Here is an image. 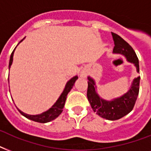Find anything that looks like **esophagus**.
Here are the masks:
<instances>
[{
  "instance_id": "34e87169",
  "label": "esophagus",
  "mask_w": 151,
  "mask_h": 151,
  "mask_svg": "<svg viewBox=\"0 0 151 151\" xmlns=\"http://www.w3.org/2000/svg\"><path fill=\"white\" fill-rule=\"evenodd\" d=\"M80 76L81 77V78H85V77L87 76V72H86L85 70H82L81 71Z\"/></svg>"
}]
</instances>
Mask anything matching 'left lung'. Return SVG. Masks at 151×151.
Instances as JSON below:
<instances>
[{
  "mask_svg": "<svg viewBox=\"0 0 151 151\" xmlns=\"http://www.w3.org/2000/svg\"><path fill=\"white\" fill-rule=\"evenodd\" d=\"M111 34L114 41L113 53L124 55L127 61L134 64L137 73H139V59L133 48L117 34L114 33ZM88 99L93 111L101 117L115 121L122 118L132 110L139 95L140 77L134 78L126 93L111 100H106L99 96L97 92L96 81L93 78L88 76Z\"/></svg>",
  "mask_w": 151,
  "mask_h": 151,
  "instance_id": "1",
  "label": "left lung"
}]
</instances>
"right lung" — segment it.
<instances>
[{"mask_svg":"<svg viewBox=\"0 0 151 151\" xmlns=\"http://www.w3.org/2000/svg\"><path fill=\"white\" fill-rule=\"evenodd\" d=\"M25 38H23L22 41H19L20 42H22ZM18 44V45H19ZM17 47V46H16ZM15 47V48H16ZM15 49L13 50L12 53L11 55L10 56V60H9V69H10L11 66H12V61H13V55H14V52L15 50ZM78 78V77L77 75L73 77V78L70 79V80L66 82V85H65V88H64L63 91L61 93V95L59 96V99H57L56 102L52 106V107L49 108L48 110H46L45 112L41 113L40 114H36V115H30V114H27L26 113H23L22 111L17 108L18 110L19 111L20 114L22 115H23L24 117H26L29 120H32V121H34V122H39V123H47V122H49L52 120L55 119L56 117H58L59 116V114L63 112V109L64 107V105H65V102H66V97H67V95L70 92L71 89H72V88H73V85H74V83L77 81V79ZM9 92H10V90H9Z\"/></svg>","mask_w":151,"mask_h":151,"instance_id":"right-lung-1","label":"right lung"}]
</instances>
